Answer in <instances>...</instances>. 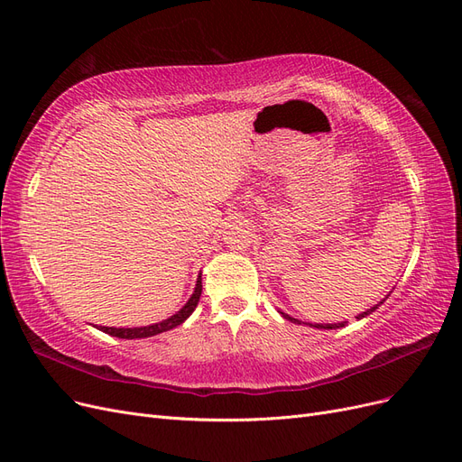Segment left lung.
Segmentation results:
<instances>
[{"label":"left lung","instance_id":"8db88e82","mask_svg":"<svg viewBox=\"0 0 462 462\" xmlns=\"http://www.w3.org/2000/svg\"><path fill=\"white\" fill-rule=\"evenodd\" d=\"M380 304H382V302H380ZM380 304H375V306H374V309L366 310L365 314H360V316H358V319H360V318H365V316H368V314H372V312H374V310H375V309H377V306H380ZM282 314H283V312H282ZM283 318H285V319H291V321H295V324H300V321H299V319H295V318H291V316H287V314H283ZM310 326H312V324H310ZM343 326H345V321H341V324H324V326H319V324H318V326H314V328H319V329H337V328H343Z\"/></svg>","mask_w":462,"mask_h":462}]
</instances>
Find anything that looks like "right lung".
Wrapping results in <instances>:
<instances>
[{
	"instance_id": "right-lung-1",
	"label": "right lung",
	"mask_w": 462,
	"mask_h": 462,
	"mask_svg": "<svg viewBox=\"0 0 462 462\" xmlns=\"http://www.w3.org/2000/svg\"><path fill=\"white\" fill-rule=\"evenodd\" d=\"M200 295H202V279L199 277L197 289H194L192 297L189 299V302H187V304L183 306V309H180L175 316L160 321V324L146 326V328H104V326H100V329H102L104 333L114 335V337H119V339H143V337H152V335L170 331V329H173V328L183 324V321L194 312V309H197V304H199V300H200Z\"/></svg>"
}]
</instances>
